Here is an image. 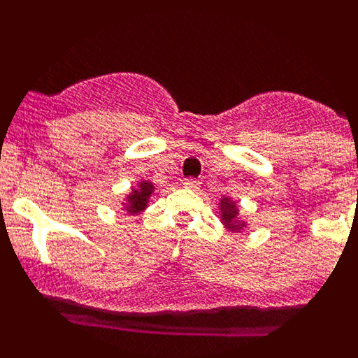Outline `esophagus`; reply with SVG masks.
Returning <instances> with one entry per match:
<instances>
[{
	"label": "esophagus",
	"mask_w": 358,
	"mask_h": 358,
	"mask_svg": "<svg viewBox=\"0 0 358 358\" xmlns=\"http://www.w3.org/2000/svg\"><path fill=\"white\" fill-rule=\"evenodd\" d=\"M199 185H201V182L195 181V179H185V188H188V189H197Z\"/></svg>",
	"instance_id": "1"
}]
</instances>
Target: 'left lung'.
<instances>
[{
  "instance_id": "obj_1",
  "label": "left lung",
  "mask_w": 358,
  "mask_h": 358,
  "mask_svg": "<svg viewBox=\"0 0 358 358\" xmlns=\"http://www.w3.org/2000/svg\"><path fill=\"white\" fill-rule=\"evenodd\" d=\"M218 218L224 224L227 231L233 233H240V231L248 229V220L242 218L240 215V206L235 199H231L229 195H222L218 201Z\"/></svg>"
}]
</instances>
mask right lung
<instances>
[{"instance_id":"obj_1","label":"right lung","mask_w":358,"mask_h":358,"mask_svg":"<svg viewBox=\"0 0 358 358\" xmlns=\"http://www.w3.org/2000/svg\"><path fill=\"white\" fill-rule=\"evenodd\" d=\"M154 189H156V186L147 181V179L140 181L136 186H131V192L123 199L122 208L129 215L141 213L148 208V201H150V195L154 194Z\"/></svg>"}]
</instances>
